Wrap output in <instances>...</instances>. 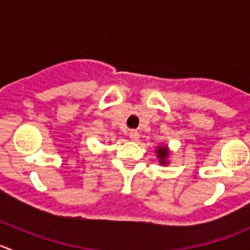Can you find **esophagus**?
Wrapping results in <instances>:
<instances>
[{"mask_svg":"<svg viewBox=\"0 0 250 250\" xmlns=\"http://www.w3.org/2000/svg\"><path fill=\"white\" fill-rule=\"evenodd\" d=\"M139 137H140L139 133L135 132V130H132V132L129 133V138H130V139H132L133 141H138V140H139Z\"/></svg>","mask_w":250,"mask_h":250,"instance_id":"1","label":"esophagus"}]
</instances>
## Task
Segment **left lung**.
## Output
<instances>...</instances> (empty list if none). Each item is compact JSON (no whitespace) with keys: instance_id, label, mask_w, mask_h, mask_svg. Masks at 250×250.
I'll list each match as a JSON object with an SVG mask.
<instances>
[{"instance_id":"obj_1","label":"left lung","mask_w":250,"mask_h":250,"mask_svg":"<svg viewBox=\"0 0 250 250\" xmlns=\"http://www.w3.org/2000/svg\"><path fill=\"white\" fill-rule=\"evenodd\" d=\"M158 153V158H160L161 165H166L167 163V156H168V151L166 150V147H158L157 150Z\"/></svg>"}]
</instances>
